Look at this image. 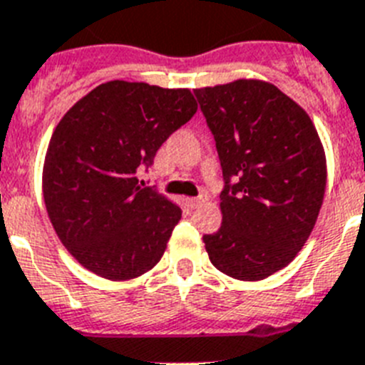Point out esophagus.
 Masks as SVG:
<instances>
[{"label":"esophagus","mask_w":365,"mask_h":365,"mask_svg":"<svg viewBox=\"0 0 365 365\" xmlns=\"http://www.w3.org/2000/svg\"><path fill=\"white\" fill-rule=\"evenodd\" d=\"M188 202H190V206H192V208H197V206H201L202 202H206V195H199V197H192V199H188Z\"/></svg>","instance_id":"34e87169"}]
</instances>
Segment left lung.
<instances>
[{
    "label": "left lung",
    "mask_w": 365,
    "mask_h": 365,
    "mask_svg": "<svg viewBox=\"0 0 365 365\" xmlns=\"http://www.w3.org/2000/svg\"><path fill=\"white\" fill-rule=\"evenodd\" d=\"M222 168V225L202 237L212 265L259 282L307 243L324 202L327 164L314 124L263 80L193 89Z\"/></svg>",
    "instance_id": "8db88e82"
}]
</instances>
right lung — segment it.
<instances>
[{
  "instance_id": "add662e5",
  "label": "right lung",
  "mask_w": 365,
  "mask_h": 365,
  "mask_svg": "<svg viewBox=\"0 0 365 365\" xmlns=\"http://www.w3.org/2000/svg\"><path fill=\"white\" fill-rule=\"evenodd\" d=\"M195 111L190 89L111 80L58 122L41 188L54 232L80 265L125 282L159 263L182 212L138 172Z\"/></svg>"
}]
</instances>
